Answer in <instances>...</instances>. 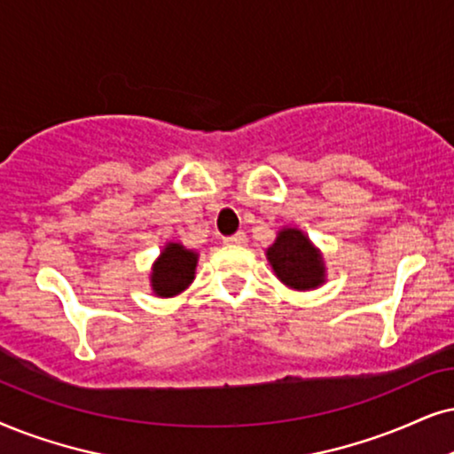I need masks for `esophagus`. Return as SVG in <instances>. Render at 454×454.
Segmentation results:
<instances>
[{
	"label": "esophagus",
	"mask_w": 454,
	"mask_h": 454,
	"mask_svg": "<svg viewBox=\"0 0 454 454\" xmlns=\"http://www.w3.org/2000/svg\"><path fill=\"white\" fill-rule=\"evenodd\" d=\"M223 243H226V245H245L247 243V234L237 232V234H232V237L223 239Z\"/></svg>",
	"instance_id": "obj_1"
}]
</instances>
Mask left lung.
Listing matches in <instances>:
<instances>
[{
    "label": "left lung",
    "mask_w": 454,
    "mask_h": 454,
    "mask_svg": "<svg viewBox=\"0 0 454 454\" xmlns=\"http://www.w3.org/2000/svg\"><path fill=\"white\" fill-rule=\"evenodd\" d=\"M266 257L280 283L289 289H317L326 278L323 255L300 228H283L268 247Z\"/></svg>",
    "instance_id": "left-lung-1"
}]
</instances>
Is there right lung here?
I'll list each match as a JSON object with an SVG mask.
<instances>
[{"label":"right lung","mask_w":454,"mask_h":454,"mask_svg":"<svg viewBox=\"0 0 454 454\" xmlns=\"http://www.w3.org/2000/svg\"><path fill=\"white\" fill-rule=\"evenodd\" d=\"M199 254L180 243H168L153 263L151 286L157 297H174L194 280Z\"/></svg>","instance_id":"1"}]
</instances>
